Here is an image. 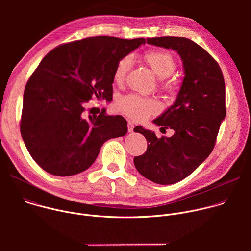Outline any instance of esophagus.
Segmentation results:
<instances>
[{
  "mask_svg": "<svg viewBox=\"0 0 251 251\" xmlns=\"http://www.w3.org/2000/svg\"><path fill=\"white\" fill-rule=\"evenodd\" d=\"M134 124H133V122H131V121H128V131L131 133V132H133V130H134Z\"/></svg>",
  "mask_w": 251,
  "mask_h": 251,
  "instance_id": "1",
  "label": "esophagus"
}]
</instances>
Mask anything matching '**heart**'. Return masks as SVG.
<instances>
[{
	"label": "heart",
	"mask_w": 251,
	"mask_h": 251,
	"mask_svg": "<svg viewBox=\"0 0 251 251\" xmlns=\"http://www.w3.org/2000/svg\"><path fill=\"white\" fill-rule=\"evenodd\" d=\"M144 60L161 79L170 76L176 66L174 55L166 50H150L144 54ZM131 64V56H125L118 61L113 74L114 81L117 84L124 81ZM164 88L171 90L173 88L172 81L169 80L164 82ZM117 107L121 112L137 121L145 120L150 115L159 111V105L155 100L135 94L121 97L117 102Z\"/></svg>",
	"instance_id": "b5f03b06"
}]
</instances>
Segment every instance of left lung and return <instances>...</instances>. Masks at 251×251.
I'll use <instances>...</instances> for the list:
<instances>
[{"label":"left lung","mask_w":251,"mask_h":251,"mask_svg":"<svg viewBox=\"0 0 251 251\" xmlns=\"http://www.w3.org/2000/svg\"><path fill=\"white\" fill-rule=\"evenodd\" d=\"M147 44L176 51L185 76L173 105L153 120L161 129H173L174 135L157 138L151 130L135 127L148 147L134 158V165L148 180L172 185L184 180L211 153L226 118L225 79L218 62L187 38H152Z\"/></svg>","instance_id":"obj_1"}]
</instances>
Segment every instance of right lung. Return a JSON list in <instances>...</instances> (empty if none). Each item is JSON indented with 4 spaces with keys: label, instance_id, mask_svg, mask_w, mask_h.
<instances>
[{
    "label": "right lung",
    "instance_id": "1",
    "mask_svg": "<svg viewBox=\"0 0 251 251\" xmlns=\"http://www.w3.org/2000/svg\"><path fill=\"white\" fill-rule=\"evenodd\" d=\"M146 43L92 37L50 51L28 79L23 102L21 134L31 158L46 172L60 176L88 169L107 140L125 136L121 116H86L91 98L112 99L118 61Z\"/></svg>",
    "mask_w": 251,
    "mask_h": 251
}]
</instances>
